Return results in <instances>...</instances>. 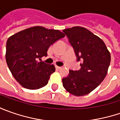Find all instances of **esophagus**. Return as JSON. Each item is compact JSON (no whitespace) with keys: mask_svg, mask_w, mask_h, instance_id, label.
<instances>
[{"mask_svg":"<svg viewBox=\"0 0 120 120\" xmlns=\"http://www.w3.org/2000/svg\"><path fill=\"white\" fill-rule=\"evenodd\" d=\"M55 68H56L57 69H61V67H59V66H57V65H56V66H55Z\"/></svg>","mask_w":120,"mask_h":120,"instance_id":"esophagus-1","label":"esophagus"}]
</instances>
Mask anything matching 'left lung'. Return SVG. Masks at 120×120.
<instances>
[{
    "label": "left lung",
    "mask_w": 120,
    "mask_h": 120,
    "mask_svg": "<svg viewBox=\"0 0 120 120\" xmlns=\"http://www.w3.org/2000/svg\"><path fill=\"white\" fill-rule=\"evenodd\" d=\"M71 44L77 61H81L79 70H69L62 79L67 91L76 96L88 94L105 77L111 56L104 42L91 31L81 26L63 30Z\"/></svg>",
    "instance_id": "1"
}]
</instances>
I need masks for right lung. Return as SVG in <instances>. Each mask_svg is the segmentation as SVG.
Masks as SVG:
<instances>
[{
  "instance_id": "1",
  "label": "right lung",
  "mask_w": 120,
  "mask_h": 120,
  "mask_svg": "<svg viewBox=\"0 0 120 120\" xmlns=\"http://www.w3.org/2000/svg\"><path fill=\"white\" fill-rule=\"evenodd\" d=\"M65 37L62 32L33 26L10 37L6 45V61L12 75L23 87L37 90L48 83L55 71L54 65L41 61L49 47Z\"/></svg>"
}]
</instances>
